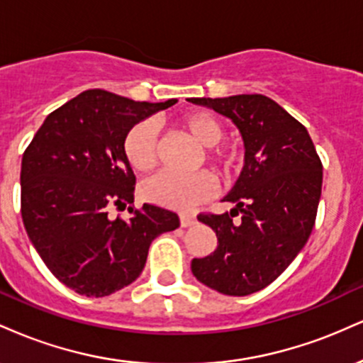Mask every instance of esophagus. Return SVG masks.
<instances>
[{
    "label": "esophagus",
    "mask_w": 363,
    "mask_h": 363,
    "mask_svg": "<svg viewBox=\"0 0 363 363\" xmlns=\"http://www.w3.org/2000/svg\"><path fill=\"white\" fill-rule=\"evenodd\" d=\"M179 220H181L182 227H191V225L196 223V216L191 213H181L179 215Z\"/></svg>",
    "instance_id": "obj_1"
}]
</instances>
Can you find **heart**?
Returning a JSON list of instances; mask_svg holds the SVG:
<instances>
[{
    "instance_id": "1",
    "label": "heart",
    "mask_w": 363,
    "mask_h": 363,
    "mask_svg": "<svg viewBox=\"0 0 363 363\" xmlns=\"http://www.w3.org/2000/svg\"><path fill=\"white\" fill-rule=\"evenodd\" d=\"M179 124L199 145L206 148L218 145L223 136L222 124L213 116L205 114V112H193V114L182 116ZM123 150L124 157L133 169L138 170V172H150L158 160L155 124L152 121H141V123L135 124L124 138ZM210 162L223 176H230L239 164V157H237V153L227 152V150H215V152H210ZM215 189V179L208 172L189 174V176L160 172L145 181L141 184L140 193L141 198L150 203L184 211L210 199Z\"/></svg>"
}]
</instances>
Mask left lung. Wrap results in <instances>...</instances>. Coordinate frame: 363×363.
<instances>
[{
    "instance_id": "8db88e82",
    "label": "left lung",
    "mask_w": 363,
    "mask_h": 363,
    "mask_svg": "<svg viewBox=\"0 0 363 363\" xmlns=\"http://www.w3.org/2000/svg\"><path fill=\"white\" fill-rule=\"evenodd\" d=\"M235 124L244 141V167L222 201L234 208L199 215L218 245L191 261L196 280L220 294L244 297L268 286L297 257L314 228L323 164L307 129L269 97L187 99ZM241 213V222L231 220Z\"/></svg>"
}]
</instances>
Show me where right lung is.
<instances>
[{"label":"right lung","instance_id":"1","mask_svg":"<svg viewBox=\"0 0 363 363\" xmlns=\"http://www.w3.org/2000/svg\"><path fill=\"white\" fill-rule=\"evenodd\" d=\"M177 101L135 102L94 89L45 118L22 157V218L54 277L86 297H106L140 277L150 244L176 230L179 216L135 201V174L124 157L128 131Z\"/></svg>","mask_w":363,"mask_h":363}]
</instances>
